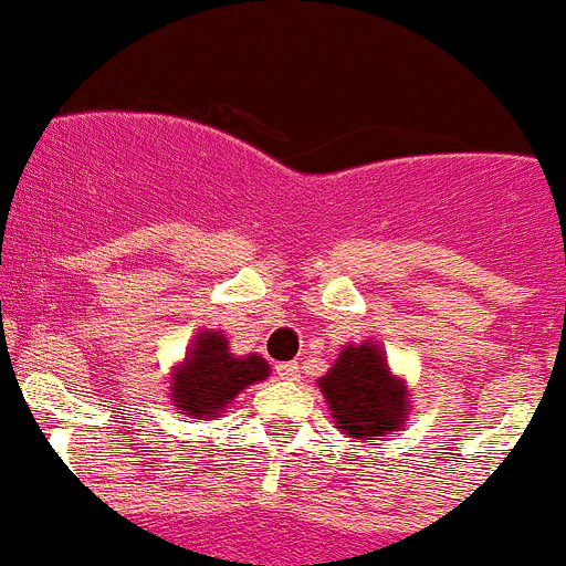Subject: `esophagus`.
Returning <instances> with one entry per match:
<instances>
[{"label":"esophagus","instance_id":"esophagus-1","mask_svg":"<svg viewBox=\"0 0 566 566\" xmlns=\"http://www.w3.org/2000/svg\"><path fill=\"white\" fill-rule=\"evenodd\" d=\"M276 375L282 380H295V378H298V364H295V360H284V364H276Z\"/></svg>","mask_w":566,"mask_h":566}]
</instances>
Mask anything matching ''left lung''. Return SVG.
Wrapping results in <instances>:
<instances>
[{
    "label": "left lung",
    "instance_id": "obj_1",
    "mask_svg": "<svg viewBox=\"0 0 566 566\" xmlns=\"http://www.w3.org/2000/svg\"><path fill=\"white\" fill-rule=\"evenodd\" d=\"M338 429L360 440H375L395 431L409 415V395L403 384L389 375L378 346H346L327 378H321Z\"/></svg>",
    "mask_w": 566,
    "mask_h": 566
}]
</instances>
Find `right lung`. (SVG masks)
I'll return each instance as SVG.
<instances>
[{
  "label": "right lung",
  "instance_id": "1",
  "mask_svg": "<svg viewBox=\"0 0 566 566\" xmlns=\"http://www.w3.org/2000/svg\"><path fill=\"white\" fill-rule=\"evenodd\" d=\"M264 378H268V364L259 355L233 358L222 335L202 333L195 344V353L188 355L175 375L171 397L182 415L213 417L245 386Z\"/></svg>",
  "mask_w": 566,
  "mask_h": 566
}]
</instances>
